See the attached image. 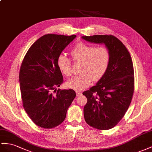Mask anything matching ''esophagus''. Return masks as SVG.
Instances as JSON below:
<instances>
[{"label":"esophagus","instance_id":"esophagus-1","mask_svg":"<svg viewBox=\"0 0 152 152\" xmlns=\"http://www.w3.org/2000/svg\"><path fill=\"white\" fill-rule=\"evenodd\" d=\"M76 96H80L82 95V94H81V93L80 92H76Z\"/></svg>","mask_w":152,"mask_h":152}]
</instances>
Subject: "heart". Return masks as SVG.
Listing matches in <instances>:
<instances>
[{
  "instance_id": "obj_1",
  "label": "heart",
  "mask_w": 152,
  "mask_h": 152,
  "mask_svg": "<svg viewBox=\"0 0 152 152\" xmlns=\"http://www.w3.org/2000/svg\"><path fill=\"white\" fill-rule=\"evenodd\" d=\"M71 54L74 60L82 62L80 69L81 75L72 77L67 82V86L75 91H83L91 84L93 80H100L109 65L110 53L103 46L95 48L93 45L80 42L73 47ZM57 64L63 75L71 76V63L67 56L60 55Z\"/></svg>"
}]
</instances>
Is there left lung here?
<instances>
[{
  "mask_svg": "<svg viewBox=\"0 0 152 152\" xmlns=\"http://www.w3.org/2000/svg\"><path fill=\"white\" fill-rule=\"evenodd\" d=\"M94 44H104L110 62L104 75L83 92L87 103L83 109L86 123L98 130L115 126L130 106L134 90V72L130 54L123 43L112 35L81 37Z\"/></svg>",
  "mask_w": 152,
  "mask_h": 152,
  "instance_id": "left-lung-1",
  "label": "left lung"
}]
</instances>
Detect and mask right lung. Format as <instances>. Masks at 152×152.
Instances as JSON below:
<instances>
[{"mask_svg": "<svg viewBox=\"0 0 152 152\" xmlns=\"http://www.w3.org/2000/svg\"><path fill=\"white\" fill-rule=\"evenodd\" d=\"M76 37L45 34L31 46L23 60L19 73L23 107L42 128H52L63 122L76 97L72 89H56L64 81L58 58Z\"/></svg>", "mask_w": 152, "mask_h": 152, "instance_id": "1", "label": "right lung"}]
</instances>
